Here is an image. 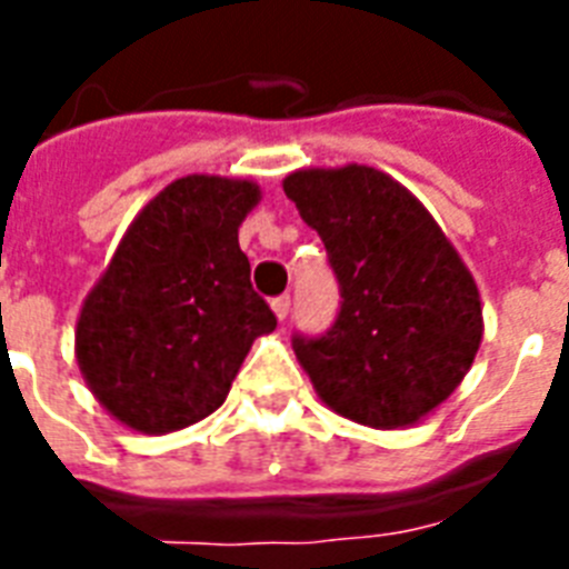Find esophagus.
Returning a JSON list of instances; mask_svg holds the SVG:
<instances>
[{"label":"esophagus","mask_w":569,"mask_h":569,"mask_svg":"<svg viewBox=\"0 0 569 569\" xmlns=\"http://www.w3.org/2000/svg\"><path fill=\"white\" fill-rule=\"evenodd\" d=\"M271 310H274L277 319L286 321L289 319V312H292V298H289V295H280V298H274V301H271Z\"/></svg>","instance_id":"1"}]
</instances>
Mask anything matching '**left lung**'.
I'll return each instance as SVG.
<instances>
[{
	"instance_id": "obj_1",
	"label": "left lung",
	"mask_w": 569,
	"mask_h": 569,
	"mask_svg": "<svg viewBox=\"0 0 569 569\" xmlns=\"http://www.w3.org/2000/svg\"><path fill=\"white\" fill-rule=\"evenodd\" d=\"M283 191L319 232L339 312L292 348L330 410L369 428H405L455 392L481 346L478 286L431 212L366 164L307 168Z\"/></svg>"
}]
</instances>
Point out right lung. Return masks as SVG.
<instances>
[{"label":"right lung","instance_id":"right-lung-1","mask_svg":"<svg viewBox=\"0 0 569 569\" xmlns=\"http://www.w3.org/2000/svg\"><path fill=\"white\" fill-rule=\"evenodd\" d=\"M257 203L248 180H173L129 223L84 298L76 360L97 401L132 431L171 433L214 413L253 339L277 328L239 248Z\"/></svg>","mask_w":569,"mask_h":569}]
</instances>
